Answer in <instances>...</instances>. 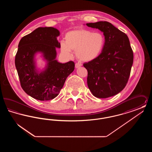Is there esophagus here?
<instances>
[{"label":"esophagus","mask_w":152,"mask_h":152,"mask_svg":"<svg viewBox=\"0 0 152 152\" xmlns=\"http://www.w3.org/2000/svg\"><path fill=\"white\" fill-rule=\"evenodd\" d=\"M81 64H79V63H76L75 64V68H79L80 66H81Z\"/></svg>","instance_id":"34e87169"}]
</instances>
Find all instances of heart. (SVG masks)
<instances>
[{"label": "heart", "instance_id": "heart-1", "mask_svg": "<svg viewBox=\"0 0 152 152\" xmlns=\"http://www.w3.org/2000/svg\"><path fill=\"white\" fill-rule=\"evenodd\" d=\"M104 44L105 37L101 32H92L86 29H76L65 34V42L60 44V49L67 57H71L72 51H75L78 60L88 62L101 54Z\"/></svg>", "mask_w": 152, "mask_h": 152}]
</instances>
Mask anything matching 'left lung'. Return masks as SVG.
<instances>
[{"mask_svg": "<svg viewBox=\"0 0 152 152\" xmlns=\"http://www.w3.org/2000/svg\"><path fill=\"white\" fill-rule=\"evenodd\" d=\"M105 37L101 54L83 65L88 71L87 84L97 98H108L120 92L126 85L133 63V53L128 36L108 22L89 23Z\"/></svg>", "mask_w": 152, "mask_h": 152, "instance_id": "left-lung-1", "label": "left lung"}]
</instances>
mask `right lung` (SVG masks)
I'll use <instances>...</instances> for the list:
<instances>
[{"instance_id": "add662e5", "label": "right lung", "mask_w": 152, "mask_h": 152, "mask_svg": "<svg viewBox=\"0 0 152 152\" xmlns=\"http://www.w3.org/2000/svg\"><path fill=\"white\" fill-rule=\"evenodd\" d=\"M60 32L53 27H39L23 37L15 56V66L24 91L40 101L53 99L59 94L67 77L75 69L72 61L61 63L56 60L60 48ZM40 53L46 65L37 68L36 56Z\"/></svg>"}]
</instances>
